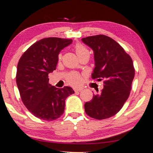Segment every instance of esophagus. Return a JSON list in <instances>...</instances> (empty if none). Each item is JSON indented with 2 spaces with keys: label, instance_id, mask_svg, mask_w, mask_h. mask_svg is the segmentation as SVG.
Wrapping results in <instances>:
<instances>
[{
  "label": "esophagus",
  "instance_id": "esophagus-1",
  "mask_svg": "<svg viewBox=\"0 0 153 153\" xmlns=\"http://www.w3.org/2000/svg\"><path fill=\"white\" fill-rule=\"evenodd\" d=\"M82 88H79V89H74V91L75 92H80L81 90H82Z\"/></svg>",
  "mask_w": 153,
  "mask_h": 153
}]
</instances>
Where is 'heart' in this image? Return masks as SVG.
Instances as JSON below:
<instances>
[{"mask_svg": "<svg viewBox=\"0 0 153 153\" xmlns=\"http://www.w3.org/2000/svg\"><path fill=\"white\" fill-rule=\"evenodd\" d=\"M75 50L77 55L80 58L86 53H89L88 49L84 45L81 44H77L75 46ZM59 59H61V55H59ZM66 81L68 84L74 87L80 85L82 81V77L80 73L77 72H71L66 76Z\"/></svg>", "mask_w": 153, "mask_h": 153, "instance_id": "1", "label": "heart"}]
</instances>
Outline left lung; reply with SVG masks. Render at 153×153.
Listing matches in <instances>:
<instances>
[{
  "instance_id": "left-lung-1",
  "label": "left lung",
  "mask_w": 153,
  "mask_h": 153,
  "mask_svg": "<svg viewBox=\"0 0 153 153\" xmlns=\"http://www.w3.org/2000/svg\"><path fill=\"white\" fill-rule=\"evenodd\" d=\"M93 50L95 67L92 78L104 80V88L96 89L91 101L85 104L89 117L102 120L119 112L128 98L135 75L131 57L115 40L103 34L82 38Z\"/></svg>"
}]
</instances>
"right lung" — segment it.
Wrapping results in <instances>:
<instances>
[{"label":"right lung","mask_w":153,"mask_h":153,"mask_svg":"<svg viewBox=\"0 0 153 153\" xmlns=\"http://www.w3.org/2000/svg\"><path fill=\"white\" fill-rule=\"evenodd\" d=\"M72 39L44 38L30 46L17 63L16 82L21 100L34 117L53 121L63 114L65 100L74 91L68 86L56 88L49 83V73L56 68L60 51Z\"/></svg>","instance_id":"right-lung-1"}]
</instances>
